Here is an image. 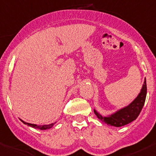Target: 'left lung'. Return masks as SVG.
I'll return each mask as SVG.
<instances>
[{
  "mask_svg": "<svg viewBox=\"0 0 156 156\" xmlns=\"http://www.w3.org/2000/svg\"><path fill=\"white\" fill-rule=\"evenodd\" d=\"M146 91L147 88H146V81L145 78L140 93L130 105L108 117H103L96 110H94V113L100 121L103 122H104L108 125L115 127H122L126 125L133 121L136 120L140 113L145 103Z\"/></svg>",
  "mask_w": 156,
  "mask_h": 156,
  "instance_id": "8db88e82",
  "label": "left lung"
}]
</instances>
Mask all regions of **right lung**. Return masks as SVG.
Returning a JSON list of instances; mask_svg holds the SVG:
<instances>
[{
    "label": "right lung",
    "mask_w": 156,
    "mask_h": 156,
    "mask_svg": "<svg viewBox=\"0 0 156 156\" xmlns=\"http://www.w3.org/2000/svg\"><path fill=\"white\" fill-rule=\"evenodd\" d=\"M22 122H23L25 125H28L30 127H34V128L40 129V130H47V129H50L53 126V125H54L53 123H52V124H50V125H34V124L27 123V122H23V121H22Z\"/></svg>",
    "instance_id": "right-lung-1"
}]
</instances>
